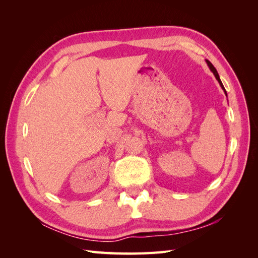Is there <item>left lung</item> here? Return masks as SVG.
<instances>
[{"label": "left lung", "instance_id": "left-lung-1", "mask_svg": "<svg viewBox=\"0 0 258 258\" xmlns=\"http://www.w3.org/2000/svg\"><path fill=\"white\" fill-rule=\"evenodd\" d=\"M207 61V60H206ZM207 64H208V67L210 68V70L211 71H212V73L214 74V76H215V79L217 80V82L220 83V85H221V87H222V89L224 90V92H225V95L227 96V92H226V90H225V88H224V86H223V83H222V81H221V79H220V75H218V73H217V71H216V69L213 67V64L211 63L210 61H207Z\"/></svg>", "mask_w": 258, "mask_h": 258}]
</instances>
